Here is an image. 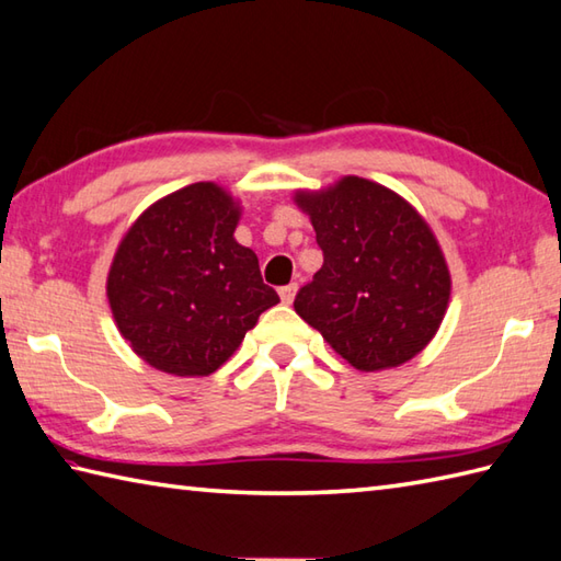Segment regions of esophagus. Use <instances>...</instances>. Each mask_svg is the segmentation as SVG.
<instances>
[{
	"label": "esophagus",
	"instance_id": "34e87169",
	"mask_svg": "<svg viewBox=\"0 0 561 561\" xmlns=\"http://www.w3.org/2000/svg\"><path fill=\"white\" fill-rule=\"evenodd\" d=\"M296 289H299V287H296L294 282H291V284H287V287H282V289H279L282 301H284V304H291V301H294V296H296Z\"/></svg>",
	"mask_w": 561,
	"mask_h": 561
}]
</instances>
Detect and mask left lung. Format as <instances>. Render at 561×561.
Returning <instances> with one entry per match:
<instances>
[{
  "instance_id": "1",
  "label": "left lung",
  "mask_w": 561,
  "mask_h": 561,
  "mask_svg": "<svg viewBox=\"0 0 561 561\" xmlns=\"http://www.w3.org/2000/svg\"><path fill=\"white\" fill-rule=\"evenodd\" d=\"M311 216L323 267L294 309L359 371L399 367L431 343L449 301V272L433 230L387 186L345 178L296 194Z\"/></svg>"
}]
</instances>
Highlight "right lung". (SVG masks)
Instances as JSON below:
<instances>
[{
	"mask_svg": "<svg viewBox=\"0 0 561 561\" xmlns=\"http://www.w3.org/2000/svg\"><path fill=\"white\" fill-rule=\"evenodd\" d=\"M240 208L196 182L152 204L130 226L108 270L106 296L134 353L174 377H206L279 301L257 255L236 243Z\"/></svg>",
	"mask_w": 561,
	"mask_h": 561,
	"instance_id": "right-lung-1",
	"label": "right lung"
}]
</instances>
